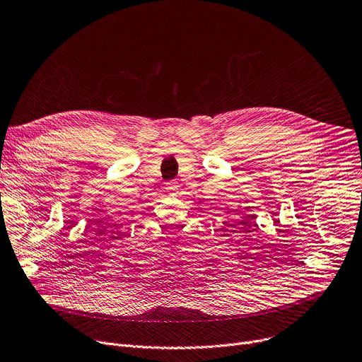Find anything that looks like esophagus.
I'll use <instances>...</instances> for the list:
<instances>
[{"instance_id":"34e87169","label":"esophagus","mask_w":362,"mask_h":362,"mask_svg":"<svg viewBox=\"0 0 362 362\" xmlns=\"http://www.w3.org/2000/svg\"><path fill=\"white\" fill-rule=\"evenodd\" d=\"M177 189H179V183L176 180L167 182L165 186H164V192H167V194H170V195H175L176 192H177Z\"/></svg>"}]
</instances>
